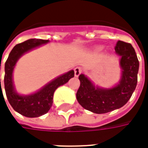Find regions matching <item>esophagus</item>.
Listing matches in <instances>:
<instances>
[{
  "instance_id": "obj_1",
  "label": "esophagus",
  "mask_w": 148,
  "mask_h": 148,
  "mask_svg": "<svg viewBox=\"0 0 148 148\" xmlns=\"http://www.w3.org/2000/svg\"><path fill=\"white\" fill-rule=\"evenodd\" d=\"M82 68L81 67H76L75 69H74V76L75 77H78L79 75H80V74L82 73Z\"/></svg>"
}]
</instances>
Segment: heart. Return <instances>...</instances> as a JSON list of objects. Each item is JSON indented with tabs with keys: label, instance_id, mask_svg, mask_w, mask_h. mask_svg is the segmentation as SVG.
<instances>
[{
	"label": "heart",
	"instance_id": "obj_1",
	"mask_svg": "<svg viewBox=\"0 0 148 148\" xmlns=\"http://www.w3.org/2000/svg\"><path fill=\"white\" fill-rule=\"evenodd\" d=\"M102 50V47H99V48L97 49V51H101Z\"/></svg>",
	"mask_w": 148,
	"mask_h": 148
}]
</instances>
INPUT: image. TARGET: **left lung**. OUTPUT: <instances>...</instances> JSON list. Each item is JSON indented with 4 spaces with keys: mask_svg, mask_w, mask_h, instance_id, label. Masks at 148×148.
I'll use <instances>...</instances> for the list:
<instances>
[{
    "mask_svg": "<svg viewBox=\"0 0 148 148\" xmlns=\"http://www.w3.org/2000/svg\"><path fill=\"white\" fill-rule=\"evenodd\" d=\"M116 54L121 57V79L111 88L95 86L85 74L79 75L80 87L76 93L78 103L86 110L102 114L124 106L130 99L136 87L139 60L130 43L118 40Z\"/></svg>",
    "mask_w": 148,
    "mask_h": 148,
    "instance_id": "1",
    "label": "left lung"
}]
</instances>
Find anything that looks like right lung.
Masks as SVG:
<instances>
[{"mask_svg": "<svg viewBox=\"0 0 148 148\" xmlns=\"http://www.w3.org/2000/svg\"><path fill=\"white\" fill-rule=\"evenodd\" d=\"M48 42L49 40L44 39H31L19 43L12 50L5 62L4 82L6 97L15 111L27 117H38L46 114L52 106L53 95L55 90L60 86L66 83L71 77L74 76V71L71 70L67 73L55 77L40 90L28 95H21L16 91L12 74L19 58L25 53Z\"/></svg>", "mask_w": 148, "mask_h": 148, "instance_id": "add662e5", "label": "right lung"}]
</instances>
